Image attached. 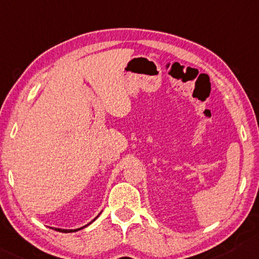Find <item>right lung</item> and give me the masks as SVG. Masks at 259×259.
<instances>
[{"mask_svg":"<svg viewBox=\"0 0 259 259\" xmlns=\"http://www.w3.org/2000/svg\"><path fill=\"white\" fill-rule=\"evenodd\" d=\"M97 218V217H96ZM96 218H95V220H96ZM94 220V221H95ZM93 221V222H94ZM90 224V223H89ZM88 224V225H89ZM85 227H87V225H85ZM83 228H84V227H83ZM83 228H79V229H76V230H62V229H55V230H57V231H60V232H75V231H77V230H81V229H83Z\"/></svg>","mask_w":259,"mask_h":259,"instance_id":"right-lung-1","label":"right lung"}]
</instances>
